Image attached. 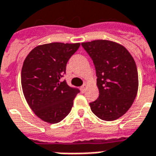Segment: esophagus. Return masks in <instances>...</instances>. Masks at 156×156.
Returning a JSON list of instances; mask_svg holds the SVG:
<instances>
[{"label":"esophagus","instance_id":"34e87169","mask_svg":"<svg viewBox=\"0 0 156 156\" xmlns=\"http://www.w3.org/2000/svg\"><path fill=\"white\" fill-rule=\"evenodd\" d=\"M87 87H88L87 84V83H85L84 85L81 87V90H82L83 92H84V91H85V90H86V89L87 88Z\"/></svg>","mask_w":156,"mask_h":156}]
</instances>
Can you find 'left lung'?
<instances>
[{
  "instance_id": "1",
  "label": "left lung",
  "mask_w": 156,
  "mask_h": 156,
  "mask_svg": "<svg viewBox=\"0 0 156 156\" xmlns=\"http://www.w3.org/2000/svg\"><path fill=\"white\" fill-rule=\"evenodd\" d=\"M95 65L100 95L90 103L101 120L114 121L123 116L135 100L138 69L133 56L120 44L105 40L82 43Z\"/></svg>"
}]
</instances>
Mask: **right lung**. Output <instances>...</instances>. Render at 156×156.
<instances>
[{
  "label": "right lung",
  "mask_w": 156,
  "mask_h": 156,
  "mask_svg": "<svg viewBox=\"0 0 156 156\" xmlns=\"http://www.w3.org/2000/svg\"><path fill=\"white\" fill-rule=\"evenodd\" d=\"M80 46L50 43L32 49L23 62L21 83L25 99L35 114L45 122L56 124L71 111L79 92L61 78L66 64Z\"/></svg>",
  "instance_id": "add662e5"
}]
</instances>
